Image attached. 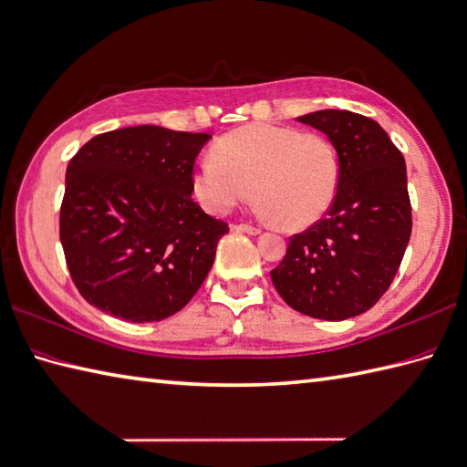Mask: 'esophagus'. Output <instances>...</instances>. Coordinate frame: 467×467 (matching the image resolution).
<instances>
[{"instance_id": "34e87169", "label": "esophagus", "mask_w": 467, "mask_h": 467, "mask_svg": "<svg viewBox=\"0 0 467 467\" xmlns=\"http://www.w3.org/2000/svg\"><path fill=\"white\" fill-rule=\"evenodd\" d=\"M234 231L236 233H246V234H260V226H254V224H236Z\"/></svg>"}]
</instances>
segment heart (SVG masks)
Segmentation results:
<instances>
[{"label": "heart", "instance_id": "obj_1", "mask_svg": "<svg viewBox=\"0 0 467 467\" xmlns=\"http://www.w3.org/2000/svg\"><path fill=\"white\" fill-rule=\"evenodd\" d=\"M338 182L340 161L328 137L273 123L223 135L191 177L194 197L209 213L226 214L253 192L260 213L295 231L322 219Z\"/></svg>", "mask_w": 467, "mask_h": 467}]
</instances>
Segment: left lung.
I'll return each mask as SVG.
<instances>
[{"label": "left lung", "mask_w": 467, "mask_h": 467, "mask_svg": "<svg viewBox=\"0 0 467 467\" xmlns=\"http://www.w3.org/2000/svg\"><path fill=\"white\" fill-rule=\"evenodd\" d=\"M327 135L340 182L328 214L290 238L270 278L288 306L320 320H346L382 298L411 233L406 161L374 119L322 109L296 119Z\"/></svg>", "instance_id": "left-lung-1"}]
</instances>
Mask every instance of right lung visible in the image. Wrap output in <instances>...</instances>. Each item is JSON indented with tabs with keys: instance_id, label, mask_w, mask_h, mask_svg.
Here are the masks:
<instances>
[{
	"instance_id": "right-lung-1",
	"label": "right lung",
	"mask_w": 467,
	"mask_h": 467,
	"mask_svg": "<svg viewBox=\"0 0 467 467\" xmlns=\"http://www.w3.org/2000/svg\"><path fill=\"white\" fill-rule=\"evenodd\" d=\"M207 133L137 125L101 133L65 172L59 236L81 296L127 322H159L194 296L229 233L192 201Z\"/></svg>"
}]
</instances>
